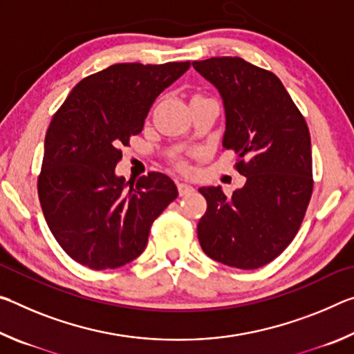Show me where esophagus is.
<instances>
[{
    "label": "esophagus",
    "instance_id": "obj_1",
    "mask_svg": "<svg viewBox=\"0 0 354 354\" xmlns=\"http://www.w3.org/2000/svg\"><path fill=\"white\" fill-rule=\"evenodd\" d=\"M195 189L192 187L190 184H187V183H179L178 184V192H179V195L181 196H184V195H189V194H192V192H194Z\"/></svg>",
    "mask_w": 354,
    "mask_h": 354
}]
</instances>
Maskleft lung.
Segmentation results:
<instances>
[{
    "label": "left lung",
    "instance_id": "obj_1",
    "mask_svg": "<svg viewBox=\"0 0 354 354\" xmlns=\"http://www.w3.org/2000/svg\"><path fill=\"white\" fill-rule=\"evenodd\" d=\"M192 65L223 100V148L247 178L230 198L220 185L198 189L207 201L198 241L211 259L254 270L289 247L306 214L314 187L306 120L272 71L227 56Z\"/></svg>",
    "mask_w": 354,
    "mask_h": 354
}]
</instances>
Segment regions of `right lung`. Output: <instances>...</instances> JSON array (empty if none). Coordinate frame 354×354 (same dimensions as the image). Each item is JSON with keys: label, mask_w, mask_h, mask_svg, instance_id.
<instances>
[{"label": "right lung", "mask_w": 354, "mask_h": 354, "mask_svg": "<svg viewBox=\"0 0 354 354\" xmlns=\"http://www.w3.org/2000/svg\"><path fill=\"white\" fill-rule=\"evenodd\" d=\"M189 67V61L111 65L77 82L53 117L39 200L57 243L81 266L106 270L134 261L153 221L178 196L164 173L127 183L115 165L154 100Z\"/></svg>", "instance_id": "1"}]
</instances>
